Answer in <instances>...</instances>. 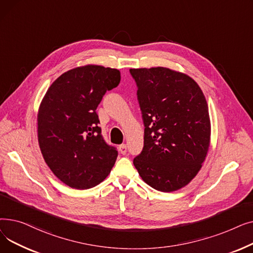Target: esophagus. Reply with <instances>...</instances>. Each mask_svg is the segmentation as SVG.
<instances>
[{
  "label": "esophagus",
  "mask_w": 253,
  "mask_h": 253,
  "mask_svg": "<svg viewBox=\"0 0 253 253\" xmlns=\"http://www.w3.org/2000/svg\"><path fill=\"white\" fill-rule=\"evenodd\" d=\"M119 152L121 153L122 155H125V154H126V152H127V147H126V144H121V145H119Z\"/></svg>",
  "instance_id": "1"
}]
</instances>
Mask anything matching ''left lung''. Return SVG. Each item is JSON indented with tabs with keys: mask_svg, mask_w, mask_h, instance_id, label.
Returning <instances> with one entry per match:
<instances>
[{
	"mask_svg": "<svg viewBox=\"0 0 253 253\" xmlns=\"http://www.w3.org/2000/svg\"><path fill=\"white\" fill-rule=\"evenodd\" d=\"M144 123L142 152L133 164L157 191H177L200 171L211 124L201 88L190 76L163 66L130 69Z\"/></svg>",
	"mask_w": 253,
	"mask_h": 253,
	"instance_id": "left-lung-1",
	"label": "left lung"
}]
</instances>
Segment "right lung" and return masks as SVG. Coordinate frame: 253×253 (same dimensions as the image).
Masks as SVG:
<instances>
[{
  "mask_svg": "<svg viewBox=\"0 0 253 253\" xmlns=\"http://www.w3.org/2000/svg\"><path fill=\"white\" fill-rule=\"evenodd\" d=\"M120 80L116 69L78 66L51 84L39 106L40 150L54 175L73 189L95 187L115 165L118 152L103 140L96 108Z\"/></svg>",
  "mask_w": 253,
  "mask_h": 253,
  "instance_id": "right-lung-1",
  "label": "right lung"
}]
</instances>
